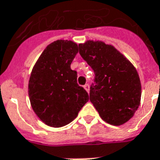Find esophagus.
I'll list each match as a JSON object with an SVG mask.
<instances>
[{
  "instance_id": "34e87169",
  "label": "esophagus",
  "mask_w": 160,
  "mask_h": 160,
  "mask_svg": "<svg viewBox=\"0 0 160 160\" xmlns=\"http://www.w3.org/2000/svg\"><path fill=\"white\" fill-rule=\"evenodd\" d=\"M84 88H85V90H86V92H89V91H90V86H89V85H88V84H86V85L84 86Z\"/></svg>"
}]
</instances>
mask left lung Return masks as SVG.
Instances as JSON below:
<instances>
[{
  "label": "left lung",
  "mask_w": 160,
  "mask_h": 160,
  "mask_svg": "<svg viewBox=\"0 0 160 160\" xmlns=\"http://www.w3.org/2000/svg\"><path fill=\"white\" fill-rule=\"evenodd\" d=\"M79 52L95 73L90 101L105 122L120 125L140 105V79L131 62L113 46L102 41L79 44Z\"/></svg>",
  "instance_id": "1"
}]
</instances>
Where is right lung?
Masks as SVG:
<instances>
[{
	"instance_id": "right-lung-1",
	"label": "right lung",
	"mask_w": 160,
	"mask_h": 160,
	"mask_svg": "<svg viewBox=\"0 0 160 160\" xmlns=\"http://www.w3.org/2000/svg\"><path fill=\"white\" fill-rule=\"evenodd\" d=\"M78 45L58 40L48 45L32 69L29 97L32 108L41 121L52 127H62L73 121L89 100L77 83V72L71 62Z\"/></svg>"
}]
</instances>
